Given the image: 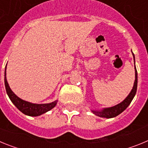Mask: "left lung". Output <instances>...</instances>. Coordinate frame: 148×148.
Returning a JSON list of instances; mask_svg holds the SVG:
<instances>
[{
	"instance_id": "left-lung-1",
	"label": "left lung",
	"mask_w": 148,
	"mask_h": 148,
	"mask_svg": "<svg viewBox=\"0 0 148 148\" xmlns=\"http://www.w3.org/2000/svg\"><path fill=\"white\" fill-rule=\"evenodd\" d=\"M133 59L135 61V57H134V54L133 53ZM135 75H136V79L135 82H134V85H133V89H132L131 92H130V94L128 95L127 97L122 102L120 103V104H117V105L114 106V107H112V108H105L103 110L101 111H95L92 110L94 113H95L96 116H100V117H104V118H113V117H116L118 115H119L120 113H122L123 111L125 110L127 108L129 104L131 103L132 100L135 96L136 93V90H137V83H138V78H137V71L136 69L135 66Z\"/></svg>"
}]
</instances>
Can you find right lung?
<instances>
[{"label":"right lung","mask_w":148,"mask_h":148,"mask_svg":"<svg viewBox=\"0 0 148 148\" xmlns=\"http://www.w3.org/2000/svg\"><path fill=\"white\" fill-rule=\"evenodd\" d=\"M4 82L6 92H7L10 100L12 101V102L15 104V107H16L19 110L21 111L22 113H24L25 115H27V116H40V115L43 114V113L50 110L51 109H53L55 106L56 105V104H57V101H56L54 102L49 103V104H32V103L28 102V101H23L22 100V99H21L20 98H18V96L12 91L10 86H9V84H8L6 77V70H5L4 74Z\"/></svg>","instance_id":"right-lung-1"}]
</instances>
